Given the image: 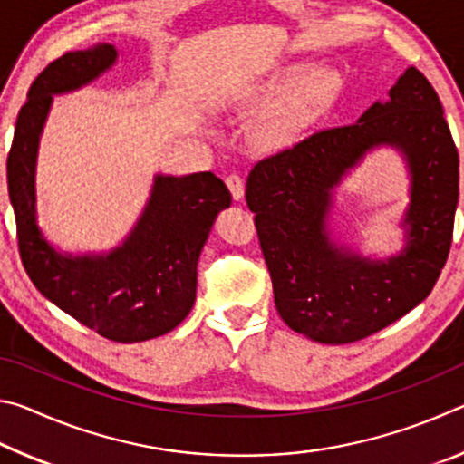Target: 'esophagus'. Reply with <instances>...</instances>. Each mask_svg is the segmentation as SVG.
Wrapping results in <instances>:
<instances>
[{
  "label": "esophagus",
  "mask_w": 464,
  "mask_h": 464,
  "mask_svg": "<svg viewBox=\"0 0 464 464\" xmlns=\"http://www.w3.org/2000/svg\"><path fill=\"white\" fill-rule=\"evenodd\" d=\"M225 184L229 188V192L233 196V200H241L243 198V192H246V188H243V179L239 174H229L225 178Z\"/></svg>",
  "instance_id": "34e87169"
}]
</instances>
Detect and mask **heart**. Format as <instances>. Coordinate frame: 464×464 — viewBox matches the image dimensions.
Returning <instances> with one entry per match:
<instances>
[{"label": "heart", "mask_w": 464, "mask_h": 464, "mask_svg": "<svg viewBox=\"0 0 464 464\" xmlns=\"http://www.w3.org/2000/svg\"><path fill=\"white\" fill-rule=\"evenodd\" d=\"M335 77L324 65H286L266 80L251 83L229 100L239 112H257L268 106L249 127V143L257 151H282L303 135L332 98Z\"/></svg>", "instance_id": "obj_1"}]
</instances>
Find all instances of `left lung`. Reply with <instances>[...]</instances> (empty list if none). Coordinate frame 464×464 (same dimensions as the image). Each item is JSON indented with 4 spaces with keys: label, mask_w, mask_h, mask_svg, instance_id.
Returning <instances> with one entry per match:
<instances>
[{
    "label": "left lung",
    "mask_w": 464,
    "mask_h": 464,
    "mask_svg": "<svg viewBox=\"0 0 464 464\" xmlns=\"http://www.w3.org/2000/svg\"><path fill=\"white\" fill-rule=\"evenodd\" d=\"M404 157L411 204L404 247L368 258L333 237L334 188L374 148ZM246 200L285 324L319 343L381 332L426 298L442 272L459 204V151L431 83L407 67L354 124L324 129L256 163Z\"/></svg>",
    "instance_id": "left-lung-1"
}]
</instances>
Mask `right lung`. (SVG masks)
Segmentation results:
<instances>
[{"label":"right lung","mask_w":464,"mask_h":464,"mask_svg":"<svg viewBox=\"0 0 464 464\" xmlns=\"http://www.w3.org/2000/svg\"><path fill=\"white\" fill-rule=\"evenodd\" d=\"M119 59L110 43L65 53L36 77L15 121L7 192L22 264L43 296L112 342H145L171 332L196 298V266L231 194L213 171L153 178L143 213L121 246L102 254L61 251L36 217L38 147L53 96L98 80Z\"/></svg>","instance_id":"obj_1"}]
</instances>
